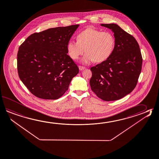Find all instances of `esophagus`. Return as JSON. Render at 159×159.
Returning a JSON list of instances; mask_svg holds the SVG:
<instances>
[{
  "label": "esophagus",
  "mask_w": 159,
  "mask_h": 159,
  "mask_svg": "<svg viewBox=\"0 0 159 159\" xmlns=\"http://www.w3.org/2000/svg\"><path fill=\"white\" fill-rule=\"evenodd\" d=\"M79 70H80V71H82V70L85 69V67H83V66H79Z\"/></svg>",
  "instance_id": "esophagus-1"
}]
</instances>
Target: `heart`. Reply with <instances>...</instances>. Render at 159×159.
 Wrapping results in <instances>:
<instances>
[{
  "mask_svg": "<svg viewBox=\"0 0 159 159\" xmlns=\"http://www.w3.org/2000/svg\"><path fill=\"white\" fill-rule=\"evenodd\" d=\"M78 41L70 39L67 45L69 56L77 59L85 51L86 53L81 59L84 64L91 62H102L107 60L113 51L115 39L109 31L102 32L100 30L89 28L79 33Z\"/></svg>",
  "mask_w": 159,
  "mask_h": 159,
  "instance_id": "heart-1",
  "label": "heart"
}]
</instances>
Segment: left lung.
I'll use <instances>...</instances> for the list:
<instances>
[{"mask_svg": "<svg viewBox=\"0 0 159 159\" xmlns=\"http://www.w3.org/2000/svg\"><path fill=\"white\" fill-rule=\"evenodd\" d=\"M101 26L114 33L115 45L108 58L91 67L92 91L102 100H120L136 87L142 70V57L135 39L116 24Z\"/></svg>", "mask_w": 159, "mask_h": 159, "instance_id": "obj_1", "label": "left lung"}]
</instances>
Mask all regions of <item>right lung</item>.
I'll use <instances>...</instances> for the list:
<instances>
[{
	"instance_id": "right-lung-1",
	"label": "right lung",
	"mask_w": 159,
	"mask_h": 159,
	"mask_svg": "<svg viewBox=\"0 0 159 159\" xmlns=\"http://www.w3.org/2000/svg\"><path fill=\"white\" fill-rule=\"evenodd\" d=\"M79 25L50 28L34 33L20 46L17 72L33 95L56 100L68 90L79 67L67 55V45Z\"/></svg>"
}]
</instances>
